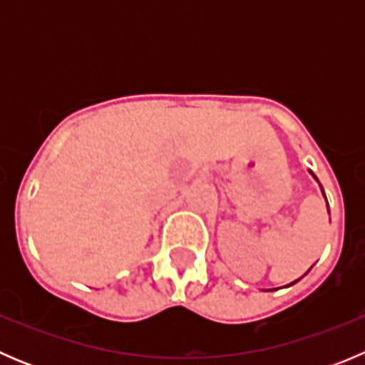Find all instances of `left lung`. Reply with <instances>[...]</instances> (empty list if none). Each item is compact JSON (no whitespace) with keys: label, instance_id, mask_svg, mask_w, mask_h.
Listing matches in <instances>:
<instances>
[{"label":"left lung","instance_id":"obj_1","mask_svg":"<svg viewBox=\"0 0 365 365\" xmlns=\"http://www.w3.org/2000/svg\"><path fill=\"white\" fill-rule=\"evenodd\" d=\"M309 173H311V175L314 176V173H312V171H309ZM314 180H316V182H318V178H316V176H314ZM319 187H322V185H319ZM322 192H323V189H322ZM323 196H325V192H323ZM325 200H327V197H325ZM327 206H329V203H327ZM309 270H311V268H309ZM298 281H300V279H297V281H293L292 284H295V282H298ZM292 284H288V286H292Z\"/></svg>","mask_w":365,"mask_h":365}]
</instances>
